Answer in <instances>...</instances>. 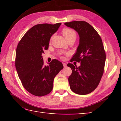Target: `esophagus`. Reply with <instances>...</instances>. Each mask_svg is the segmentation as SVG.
Masks as SVG:
<instances>
[{
	"mask_svg": "<svg viewBox=\"0 0 121 121\" xmlns=\"http://www.w3.org/2000/svg\"><path fill=\"white\" fill-rule=\"evenodd\" d=\"M62 64H63V67H64V68H65V67H67V64H66V63H65L63 62Z\"/></svg>",
	"mask_w": 121,
	"mask_h": 121,
	"instance_id": "esophagus-1",
	"label": "esophagus"
}]
</instances>
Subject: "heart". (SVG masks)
Here are the masks:
<instances>
[{"label":"heart","instance_id":"heart-1","mask_svg":"<svg viewBox=\"0 0 121 121\" xmlns=\"http://www.w3.org/2000/svg\"><path fill=\"white\" fill-rule=\"evenodd\" d=\"M63 35L64 36L66 40H68L70 38H76V34L75 31L72 29L65 28L63 29L62 30Z\"/></svg>","mask_w":121,"mask_h":121}]
</instances>
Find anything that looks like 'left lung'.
Instances as JSON below:
<instances>
[{
    "label": "left lung",
    "mask_w": 121,
    "mask_h": 121,
    "mask_svg": "<svg viewBox=\"0 0 121 121\" xmlns=\"http://www.w3.org/2000/svg\"><path fill=\"white\" fill-rule=\"evenodd\" d=\"M65 24L73 29L79 36V45L70 61L81 62V65H67L72 70L68 78L70 89L78 95H87L97 88L104 73L106 53L101 38L85 21H75Z\"/></svg>",
    "instance_id": "1"
}]
</instances>
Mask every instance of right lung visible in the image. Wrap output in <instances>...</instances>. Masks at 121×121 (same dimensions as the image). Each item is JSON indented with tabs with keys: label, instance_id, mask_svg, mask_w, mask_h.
I'll return each mask as SVG.
<instances>
[{
	"label": "right lung",
	"instance_id": "1",
	"mask_svg": "<svg viewBox=\"0 0 121 121\" xmlns=\"http://www.w3.org/2000/svg\"><path fill=\"white\" fill-rule=\"evenodd\" d=\"M61 23L39 24L24 34L16 51L15 67L23 87L34 95H48L53 89L54 77L63 68L60 61L54 59L48 65H44L42 54L48 48L50 38Z\"/></svg>",
	"mask_w": 121,
	"mask_h": 121
}]
</instances>
